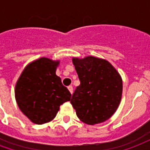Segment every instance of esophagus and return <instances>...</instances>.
Segmentation results:
<instances>
[{
	"label": "esophagus",
	"mask_w": 150,
	"mask_h": 150,
	"mask_svg": "<svg viewBox=\"0 0 150 150\" xmlns=\"http://www.w3.org/2000/svg\"><path fill=\"white\" fill-rule=\"evenodd\" d=\"M68 90L70 91V92H71V94L73 93V87H72V86H69Z\"/></svg>",
	"instance_id": "obj_1"
}]
</instances>
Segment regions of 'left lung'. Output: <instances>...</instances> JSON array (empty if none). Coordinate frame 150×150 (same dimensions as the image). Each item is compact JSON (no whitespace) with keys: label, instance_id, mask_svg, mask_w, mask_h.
Here are the masks:
<instances>
[{"label":"left lung","instance_id":"8db88e82","mask_svg":"<svg viewBox=\"0 0 150 150\" xmlns=\"http://www.w3.org/2000/svg\"><path fill=\"white\" fill-rule=\"evenodd\" d=\"M80 84L71 104L79 120L88 125L104 122L112 116L122 96V79L107 60L93 56L73 58Z\"/></svg>","mask_w":150,"mask_h":150}]
</instances>
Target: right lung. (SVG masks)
<instances>
[{"label": "right lung", "instance_id": "obj_1", "mask_svg": "<svg viewBox=\"0 0 150 150\" xmlns=\"http://www.w3.org/2000/svg\"><path fill=\"white\" fill-rule=\"evenodd\" d=\"M59 64V61L40 58L25 67L16 83L18 107L34 124L52 120L60 105L71 100V94L55 74Z\"/></svg>", "mask_w": 150, "mask_h": 150}]
</instances>
